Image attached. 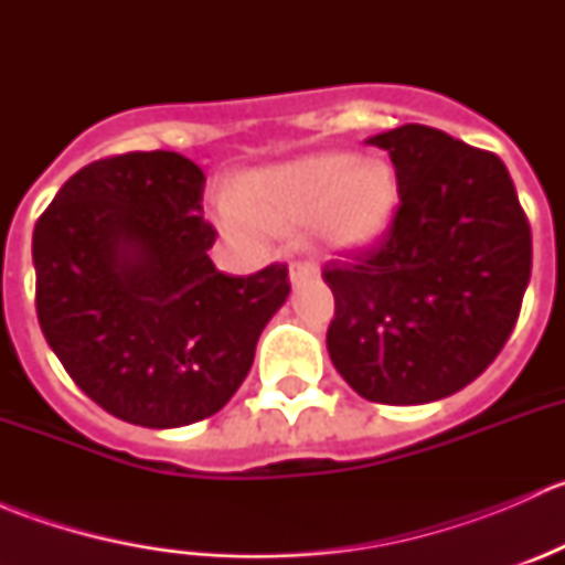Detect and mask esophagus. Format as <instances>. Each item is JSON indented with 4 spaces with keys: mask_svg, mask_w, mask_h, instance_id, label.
Instances as JSON below:
<instances>
[{
    "mask_svg": "<svg viewBox=\"0 0 565 565\" xmlns=\"http://www.w3.org/2000/svg\"><path fill=\"white\" fill-rule=\"evenodd\" d=\"M319 276V267L315 262H292L289 265V281H292V287H298V284L309 281V278H317Z\"/></svg>",
    "mask_w": 565,
    "mask_h": 565,
    "instance_id": "esophagus-1",
    "label": "esophagus"
}]
</instances>
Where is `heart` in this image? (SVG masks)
<instances>
[{"mask_svg":"<svg viewBox=\"0 0 565 565\" xmlns=\"http://www.w3.org/2000/svg\"><path fill=\"white\" fill-rule=\"evenodd\" d=\"M396 202V174L385 161L317 152L241 182L235 204L221 210V226L243 243L262 241L267 226H311L322 248L350 250L383 235Z\"/></svg>","mask_w":565,"mask_h":565,"instance_id":"obj_1","label":"heart"}]
</instances>
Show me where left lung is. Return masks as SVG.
Returning a JSON list of instances; mask_svg holds the SVG:
<instances>
[{"mask_svg": "<svg viewBox=\"0 0 565 565\" xmlns=\"http://www.w3.org/2000/svg\"><path fill=\"white\" fill-rule=\"evenodd\" d=\"M369 145L388 150L398 207L377 246L324 265L330 361L369 402H437L514 330L533 265L527 215L494 152L415 122Z\"/></svg>", "mask_w": 565, "mask_h": 565, "instance_id": "left-lung-1", "label": "left lung"}]
</instances>
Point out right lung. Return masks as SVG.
Returning <instances> with one entry per match:
<instances>
[{"mask_svg": "<svg viewBox=\"0 0 565 565\" xmlns=\"http://www.w3.org/2000/svg\"><path fill=\"white\" fill-rule=\"evenodd\" d=\"M202 193L204 172L180 152H125L78 169L35 224L45 341L128 424L174 429L218 413L289 295L287 265H213Z\"/></svg>", "mask_w": 565, "mask_h": 565, "instance_id": "1", "label": "right lung"}]
</instances>
